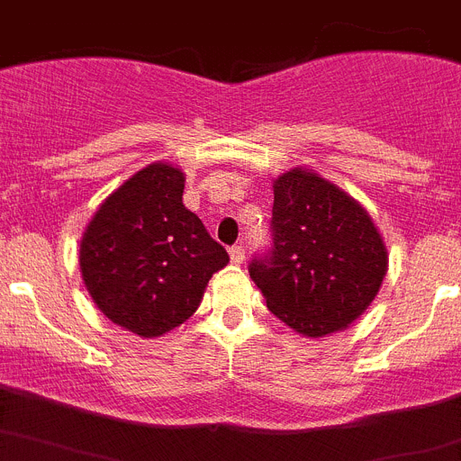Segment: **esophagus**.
<instances>
[{"label":"esophagus","instance_id":"obj_1","mask_svg":"<svg viewBox=\"0 0 461 461\" xmlns=\"http://www.w3.org/2000/svg\"><path fill=\"white\" fill-rule=\"evenodd\" d=\"M228 254H230V260H233V263H242V260H244V247H242V244H235V247H230V249H228Z\"/></svg>","mask_w":461,"mask_h":461}]
</instances>
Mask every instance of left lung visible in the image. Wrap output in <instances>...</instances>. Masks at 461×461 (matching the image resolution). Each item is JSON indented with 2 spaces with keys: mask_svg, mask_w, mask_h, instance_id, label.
Returning a JSON list of instances; mask_svg holds the SVG:
<instances>
[{
  "mask_svg": "<svg viewBox=\"0 0 461 461\" xmlns=\"http://www.w3.org/2000/svg\"><path fill=\"white\" fill-rule=\"evenodd\" d=\"M272 244L249 275L267 309L307 337L351 325L376 297L388 251L351 195L307 170L275 180Z\"/></svg>",
  "mask_w": 461,
  "mask_h": 461,
  "instance_id": "8db88e82",
  "label": "left lung"
}]
</instances>
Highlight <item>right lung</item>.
<instances>
[{
  "mask_svg": "<svg viewBox=\"0 0 461 461\" xmlns=\"http://www.w3.org/2000/svg\"><path fill=\"white\" fill-rule=\"evenodd\" d=\"M182 191L185 175L173 166L138 170L101 203L80 242L89 295L133 335L158 337L185 323L228 263Z\"/></svg>",
  "mask_w": 461,
  "mask_h": 461,
  "instance_id": "right-lung-1",
  "label": "right lung"
}]
</instances>
